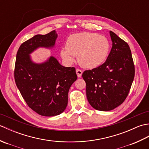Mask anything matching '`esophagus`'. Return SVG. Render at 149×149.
Here are the masks:
<instances>
[{
    "label": "esophagus",
    "mask_w": 149,
    "mask_h": 149,
    "mask_svg": "<svg viewBox=\"0 0 149 149\" xmlns=\"http://www.w3.org/2000/svg\"><path fill=\"white\" fill-rule=\"evenodd\" d=\"M76 73H77V75L78 77H81L82 74H83V70H81V69L77 68L76 69Z\"/></svg>",
    "instance_id": "esophagus-1"
}]
</instances>
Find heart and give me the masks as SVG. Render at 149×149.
Here are the masks:
<instances>
[{
	"label": "heart",
	"instance_id": "1",
	"mask_svg": "<svg viewBox=\"0 0 149 149\" xmlns=\"http://www.w3.org/2000/svg\"><path fill=\"white\" fill-rule=\"evenodd\" d=\"M109 48V42L106 36L93 33H80L68 38L66 49L61 50V56L68 63L74 61L73 56H77L81 66L93 69L106 61Z\"/></svg>",
	"mask_w": 149,
	"mask_h": 149
}]
</instances>
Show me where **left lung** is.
<instances>
[{
    "label": "left lung",
    "instance_id": "obj_1",
    "mask_svg": "<svg viewBox=\"0 0 149 149\" xmlns=\"http://www.w3.org/2000/svg\"><path fill=\"white\" fill-rule=\"evenodd\" d=\"M113 45L102 65L83 73L86 97L94 109L112 110L127 98L134 77V65L127 43L110 31Z\"/></svg>",
    "mask_w": 149,
    "mask_h": 149
}]
</instances>
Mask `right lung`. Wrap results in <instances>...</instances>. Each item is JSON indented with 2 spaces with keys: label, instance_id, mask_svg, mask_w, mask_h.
Returning a JSON list of instances; mask_svg holds the SVG:
<instances>
[{
  "label": "right lung",
  "instance_id": "right-lung-1",
  "mask_svg": "<svg viewBox=\"0 0 149 149\" xmlns=\"http://www.w3.org/2000/svg\"><path fill=\"white\" fill-rule=\"evenodd\" d=\"M58 37L56 31L37 34L19 47L14 76L17 86L31 109L45 116L58 115L68 104L70 88L77 76L74 67H65L50 56L43 63L32 61L29 54L39 47L52 48Z\"/></svg>",
  "mask_w": 149,
  "mask_h": 149
}]
</instances>
